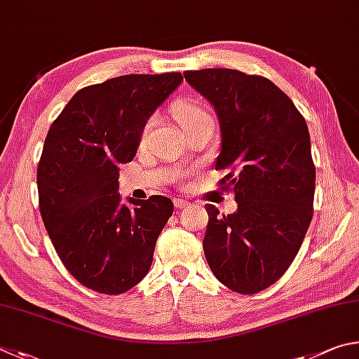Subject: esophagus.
I'll return each mask as SVG.
<instances>
[{
  "instance_id": "1",
  "label": "esophagus",
  "mask_w": 359,
  "mask_h": 359,
  "mask_svg": "<svg viewBox=\"0 0 359 359\" xmlns=\"http://www.w3.org/2000/svg\"><path fill=\"white\" fill-rule=\"evenodd\" d=\"M173 203H175L176 208H187V206H189V202H187V200H184L183 197L173 198Z\"/></svg>"
}]
</instances>
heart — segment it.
<instances>
[{"label": "heart", "instance_id": "b5f03b06", "mask_svg": "<svg viewBox=\"0 0 359 359\" xmlns=\"http://www.w3.org/2000/svg\"><path fill=\"white\" fill-rule=\"evenodd\" d=\"M175 116H176V119H178V123L183 129L187 128V126L200 121V119L211 118L208 110H206L202 104L197 102V100H181V102L176 104L175 105ZM153 123H154V116H151L143 126L142 137L148 134Z\"/></svg>", "mask_w": 359, "mask_h": 359}]
</instances>
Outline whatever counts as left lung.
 Wrapping results in <instances>:
<instances>
[{
    "mask_svg": "<svg viewBox=\"0 0 359 359\" xmlns=\"http://www.w3.org/2000/svg\"><path fill=\"white\" fill-rule=\"evenodd\" d=\"M215 105L222 132L216 170L238 210L221 216L206 205V262L230 290L254 294L280 279L297 257L313 215L316 165L303 115L262 75L235 69L186 71Z\"/></svg>",
    "mask_w": 359,
    "mask_h": 359,
    "instance_id": "obj_1",
    "label": "left lung"
}]
</instances>
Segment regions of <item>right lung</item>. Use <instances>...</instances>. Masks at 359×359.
Returning <instances> with one entry per match:
<instances>
[{
	"label": "right lung",
	"instance_id": "obj_1",
	"mask_svg": "<svg viewBox=\"0 0 359 359\" xmlns=\"http://www.w3.org/2000/svg\"><path fill=\"white\" fill-rule=\"evenodd\" d=\"M181 81V72L132 74L85 86L50 126L37 165L41 216L62 265L94 292L137 285L173 215L162 196L119 203L118 176L147 119Z\"/></svg>",
	"mask_w": 359,
	"mask_h": 359
}]
</instances>
